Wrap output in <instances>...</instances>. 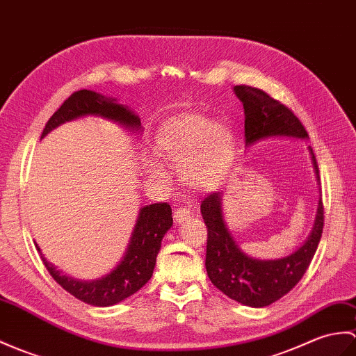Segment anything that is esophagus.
<instances>
[{
  "label": "esophagus",
  "mask_w": 356,
  "mask_h": 356,
  "mask_svg": "<svg viewBox=\"0 0 356 356\" xmlns=\"http://www.w3.org/2000/svg\"><path fill=\"white\" fill-rule=\"evenodd\" d=\"M189 218H191V211H189L188 208H179L175 211L176 225H181V222L188 221Z\"/></svg>",
  "instance_id": "obj_1"
}]
</instances>
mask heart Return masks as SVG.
Here are the masks:
<instances>
[{
	"label": "heart",
	"mask_w": 356,
	"mask_h": 356,
	"mask_svg": "<svg viewBox=\"0 0 356 356\" xmlns=\"http://www.w3.org/2000/svg\"><path fill=\"white\" fill-rule=\"evenodd\" d=\"M153 150L158 159L179 165L185 185L206 189L217 184L232 161L234 135L226 124L209 121L200 112L184 111L161 124ZM147 171L154 180H167L158 163H148Z\"/></svg>",
	"instance_id": "obj_1"
}]
</instances>
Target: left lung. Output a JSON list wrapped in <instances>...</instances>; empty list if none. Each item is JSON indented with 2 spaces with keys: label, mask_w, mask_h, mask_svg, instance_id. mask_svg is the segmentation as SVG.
Wrapping results in <instances>:
<instances>
[{
  "label": "left lung",
  "mask_w": 356,
  "mask_h": 356,
  "mask_svg": "<svg viewBox=\"0 0 356 356\" xmlns=\"http://www.w3.org/2000/svg\"><path fill=\"white\" fill-rule=\"evenodd\" d=\"M234 92L244 107L245 147L271 138L308 139L307 130L299 118L264 90L243 85L235 86ZM308 150L320 184L316 156L311 147ZM200 212L208 227L204 266L211 282L232 300L252 308L268 307L297 285L316 254L325 221L320 193L316 218L303 244L282 258L258 259L244 253L230 234L222 216V193L206 197Z\"/></svg>",
  "instance_id": "1"
}]
</instances>
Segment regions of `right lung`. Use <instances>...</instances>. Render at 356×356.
Returning <instances> with one entry per match:
<instances>
[{
  "mask_svg": "<svg viewBox=\"0 0 356 356\" xmlns=\"http://www.w3.org/2000/svg\"><path fill=\"white\" fill-rule=\"evenodd\" d=\"M85 117H102L113 121L129 130L130 134L143 131L139 117L129 109V106L120 104L115 97H106L95 90L81 89L79 92H74L53 113L40 139L62 124ZM171 226L172 217L170 204L153 203L143 206L139 209L126 253L117 264V267H113L107 275L90 280H81L65 275L62 270L45 258L38 244L36 249L49 275L65 291H68L81 302L92 305V307H112L139 291L150 280L156 266V256L161 250L162 238Z\"/></svg>",
  "mask_w": 356,
  "mask_h": 356,
  "instance_id": "add662e5",
  "label": "right lung"
}]
</instances>
